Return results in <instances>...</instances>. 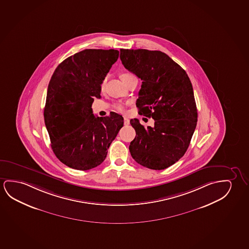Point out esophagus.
<instances>
[{
  "label": "esophagus",
  "mask_w": 249,
  "mask_h": 249,
  "mask_svg": "<svg viewBox=\"0 0 249 249\" xmlns=\"http://www.w3.org/2000/svg\"><path fill=\"white\" fill-rule=\"evenodd\" d=\"M129 119H127V118H126V117H124V125L127 126V125H129Z\"/></svg>",
  "instance_id": "34e87169"
}]
</instances>
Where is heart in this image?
<instances>
[{"label":"heart","mask_w":249,"mask_h":249,"mask_svg":"<svg viewBox=\"0 0 249 249\" xmlns=\"http://www.w3.org/2000/svg\"><path fill=\"white\" fill-rule=\"evenodd\" d=\"M134 77L133 74H131V73H128V72H124L123 74H121V79L123 80V82H125L126 80L130 79V78H133ZM106 81H107V77H105V79L102 80L101 85H100V87H101L102 90H104V88L105 87V84H106ZM115 109H117L118 111L123 112L124 111V108H125V105L123 103H115Z\"/></svg>","instance_id":"obj_1"}]
</instances>
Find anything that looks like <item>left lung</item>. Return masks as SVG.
Instances as JSON below:
<instances>
[{
  "label": "left lung",
  "mask_w": 249,
  "mask_h": 249,
  "mask_svg": "<svg viewBox=\"0 0 249 249\" xmlns=\"http://www.w3.org/2000/svg\"><path fill=\"white\" fill-rule=\"evenodd\" d=\"M125 69L142 80L136 101L140 114L154 119L145 128L131 119L136 136L131 141L133 159L151 170H164L187 152L198 113L191 81L180 66L159 51L121 49Z\"/></svg>",
  "instance_id": "1"
}]
</instances>
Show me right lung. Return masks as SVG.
Wrapping results in <instances>:
<instances>
[{
    "instance_id": "obj_1",
    "label": "right lung",
    "mask_w": 249,
    "mask_h": 249,
    "mask_svg": "<svg viewBox=\"0 0 249 249\" xmlns=\"http://www.w3.org/2000/svg\"><path fill=\"white\" fill-rule=\"evenodd\" d=\"M118 57L115 50H85L65 59L51 77L44 123L54 155L72 169L100 165L123 126L119 114L95 117L91 108L94 98L101 97L102 80Z\"/></svg>"
}]
</instances>
